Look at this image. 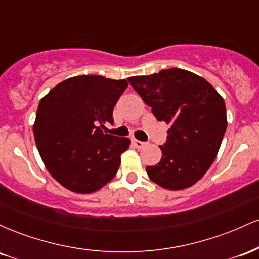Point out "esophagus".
Segmentation results:
<instances>
[{"label": "esophagus", "mask_w": 259, "mask_h": 259, "mask_svg": "<svg viewBox=\"0 0 259 259\" xmlns=\"http://www.w3.org/2000/svg\"><path fill=\"white\" fill-rule=\"evenodd\" d=\"M132 142H133V145L134 146H135L136 148H142L145 146V142H142V141H140V140H136V139H133L132 140Z\"/></svg>", "instance_id": "1"}]
</instances>
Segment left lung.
I'll list each match as a JSON object with an SVG mask.
<instances>
[{
    "label": "left lung",
    "instance_id": "obj_1",
    "mask_svg": "<svg viewBox=\"0 0 259 259\" xmlns=\"http://www.w3.org/2000/svg\"><path fill=\"white\" fill-rule=\"evenodd\" d=\"M129 80L158 121H165L162 159L146 167L148 178L167 190L192 186L206 174L228 126L225 102L207 80L179 68Z\"/></svg>",
    "mask_w": 259,
    "mask_h": 259
}]
</instances>
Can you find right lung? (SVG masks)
<instances>
[{
	"label": "right lung",
	"instance_id": "add662e5",
	"mask_svg": "<svg viewBox=\"0 0 259 259\" xmlns=\"http://www.w3.org/2000/svg\"><path fill=\"white\" fill-rule=\"evenodd\" d=\"M126 80L73 76L59 82L38 103L35 142L49 173L65 189L92 194L117 174L130 140L103 132Z\"/></svg>",
	"mask_w": 259,
	"mask_h": 259
}]
</instances>
